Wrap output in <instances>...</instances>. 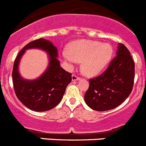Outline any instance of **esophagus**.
I'll return each mask as SVG.
<instances>
[{"label": "esophagus", "mask_w": 146, "mask_h": 146, "mask_svg": "<svg viewBox=\"0 0 146 146\" xmlns=\"http://www.w3.org/2000/svg\"><path fill=\"white\" fill-rule=\"evenodd\" d=\"M72 81H77V80H79L80 78L77 77V76H76L75 74H72Z\"/></svg>", "instance_id": "34e87169"}]
</instances>
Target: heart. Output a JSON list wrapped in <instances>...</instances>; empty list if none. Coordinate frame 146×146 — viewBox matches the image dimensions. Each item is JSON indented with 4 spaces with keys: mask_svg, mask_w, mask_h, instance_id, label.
Here are the masks:
<instances>
[{
    "mask_svg": "<svg viewBox=\"0 0 146 146\" xmlns=\"http://www.w3.org/2000/svg\"><path fill=\"white\" fill-rule=\"evenodd\" d=\"M113 49L108 43L96 41L77 40L69 44L68 52L60 54L64 66L72 70L77 62L81 63V71L86 77H94L102 72L109 64Z\"/></svg>",
    "mask_w": 146,
    "mask_h": 146,
    "instance_id": "heart-1",
    "label": "heart"
}]
</instances>
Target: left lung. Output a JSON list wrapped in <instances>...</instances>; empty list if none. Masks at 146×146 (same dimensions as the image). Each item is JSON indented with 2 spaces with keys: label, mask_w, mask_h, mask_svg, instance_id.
<instances>
[{
  "label": "left lung",
  "mask_w": 146,
  "mask_h": 146,
  "mask_svg": "<svg viewBox=\"0 0 146 146\" xmlns=\"http://www.w3.org/2000/svg\"><path fill=\"white\" fill-rule=\"evenodd\" d=\"M135 79V63L128 49L118 44L116 57L101 75L89 80L84 96L90 108L106 111L119 106L131 94Z\"/></svg>",
  "instance_id": "8db88e82"
}]
</instances>
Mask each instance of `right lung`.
Here are the masks:
<instances>
[{"instance_id": "obj_1", "label": "right lung", "mask_w": 146, "mask_h": 146, "mask_svg": "<svg viewBox=\"0 0 146 146\" xmlns=\"http://www.w3.org/2000/svg\"><path fill=\"white\" fill-rule=\"evenodd\" d=\"M31 48L44 51L48 55V66L38 78L27 80L20 74L19 66L26 50ZM58 56L57 47L50 40L41 38L27 44L15 59L12 80L17 97L33 111L44 112L57 106L72 81V74L60 66Z\"/></svg>"}]
</instances>
